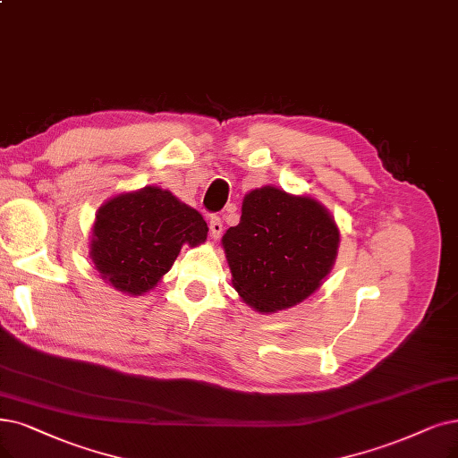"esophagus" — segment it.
Returning a JSON list of instances; mask_svg holds the SVG:
<instances>
[{"instance_id": "obj_1", "label": "esophagus", "mask_w": 458, "mask_h": 458, "mask_svg": "<svg viewBox=\"0 0 458 458\" xmlns=\"http://www.w3.org/2000/svg\"><path fill=\"white\" fill-rule=\"evenodd\" d=\"M208 227H210V234L214 236V239H217V236L222 234V231H224L222 219H219L217 216H212V217H210V222H208Z\"/></svg>"}]
</instances>
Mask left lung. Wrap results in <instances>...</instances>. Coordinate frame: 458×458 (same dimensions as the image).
<instances>
[{
  "label": "left lung",
  "mask_w": 458,
  "mask_h": 458,
  "mask_svg": "<svg viewBox=\"0 0 458 458\" xmlns=\"http://www.w3.org/2000/svg\"><path fill=\"white\" fill-rule=\"evenodd\" d=\"M340 231L316 199L274 186L251 190L222 244L242 301L263 314L302 302L331 272Z\"/></svg>",
  "instance_id": "1"
}]
</instances>
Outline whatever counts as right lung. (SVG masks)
<instances>
[{
	"label": "right lung",
	"instance_id": "obj_1",
	"mask_svg": "<svg viewBox=\"0 0 458 458\" xmlns=\"http://www.w3.org/2000/svg\"><path fill=\"white\" fill-rule=\"evenodd\" d=\"M207 222L169 190L120 193L98 210L89 258L114 289L142 295L157 285L184 244L207 241Z\"/></svg>",
	"mask_w": 458,
	"mask_h": 458
}]
</instances>
